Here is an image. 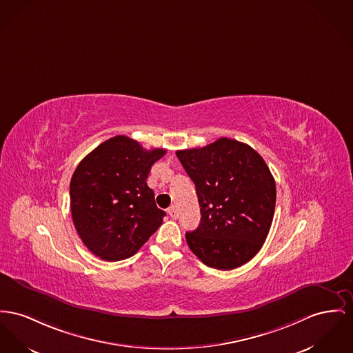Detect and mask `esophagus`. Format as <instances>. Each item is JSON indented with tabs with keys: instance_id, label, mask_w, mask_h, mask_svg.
I'll return each instance as SVG.
<instances>
[{
	"instance_id": "esophagus-1",
	"label": "esophagus",
	"mask_w": 353,
	"mask_h": 353,
	"mask_svg": "<svg viewBox=\"0 0 353 353\" xmlns=\"http://www.w3.org/2000/svg\"><path fill=\"white\" fill-rule=\"evenodd\" d=\"M167 212H168V215H170L172 219H176V218H178V209H176L175 206H170Z\"/></svg>"
}]
</instances>
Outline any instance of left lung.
I'll list each match as a JSON object with an SVG mask.
<instances>
[{
	"label": "left lung",
	"mask_w": 353,
	"mask_h": 353,
	"mask_svg": "<svg viewBox=\"0 0 353 353\" xmlns=\"http://www.w3.org/2000/svg\"><path fill=\"white\" fill-rule=\"evenodd\" d=\"M176 157L201 206L199 226L186 233L191 252L219 270L249 262L268 236L276 208V182L262 157L229 138L176 151Z\"/></svg>",
	"instance_id": "left-lung-1"
}]
</instances>
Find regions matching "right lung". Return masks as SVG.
Wrapping results in <instances>:
<instances>
[{"label": "right lung", "mask_w": 353, "mask_h": 353, "mask_svg": "<svg viewBox=\"0 0 353 353\" xmlns=\"http://www.w3.org/2000/svg\"><path fill=\"white\" fill-rule=\"evenodd\" d=\"M163 148L144 150L128 137L103 141L76 167L70 185L73 225L83 243L104 261L134 256L163 222L154 191L147 186L151 165Z\"/></svg>", "instance_id": "add662e5"}]
</instances>
